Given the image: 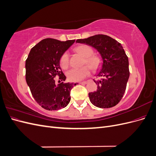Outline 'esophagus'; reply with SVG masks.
<instances>
[{"label":"esophagus","instance_id":"obj_1","mask_svg":"<svg viewBox=\"0 0 156 156\" xmlns=\"http://www.w3.org/2000/svg\"><path fill=\"white\" fill-rule=\"evenodd\" d=\"M88 81H83V82H80L79 83L80 84H87L88 83Z\"/></svg>","mask_w":156,"mask_h":156}]
</instances>
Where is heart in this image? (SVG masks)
<instances>
[{
	"label": "heart",
	"mask_w": 156,
	"mask_h": 156,
	"mask_svg": "<svg viewBox=\"0 0 156 156\" xmlns=\"http://www.w3.org/2000/svg\"><path fill=\"white\" fill-rule=\"evenodd\" d=\"M77 53L84 57V66L81 68H72L68 70L66 75L68 79L71 81H79L85 78L90 73V67L93 70H96L101 65V59L97 56L92 55L94 50L90 47L87 45H79L75 49ZM60 66L63 69L68 68L69 66V55L67 52L64 53L60 58Z\"/></svg>",
	"instance_id": "b5f03b06"
}]
</instances>
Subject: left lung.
Masks as SVG:
<instances>
[{
    "mask_svg": "<svg viewBox=\"0 0 156 156\" xmlns=\"http://www.w3.org/2000/svg\"><path fill=\"white\" fill-rule=\"evenodd\" d=\"M76 43L93 47L100 53L103 64L99 78L94 80L97 90L90 92V101L100 108L115 106L122 100L129 77V61L122 45L111 37L98 34L85 39H78Z\"/></svg>",
    "mask_w": 156,
    "mask_h": 156,
    "instance_id": "1",
    "label": "left lung"
}]
</instances>
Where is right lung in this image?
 <instances>
[{
  "instance_id": "1",
  "label": "right lung",
  "mask_w": 156,
  "mask_h": 156,
  "mask_svg": "<svg viewBox=\"0 0 156 156\" xmlns=\"http://www.w3.org/2000/svg\"><path fill=\"white\" fill-rule=\"evenodd\" d=\"M75 41L42 40L31 49L26 60L27 83L36 101L46 110L61 109L70 101L73 83L62 82L56 85L54 78L58 75L60 81L66 80L60 58Z\"/></svg>"
}]
</instances>
